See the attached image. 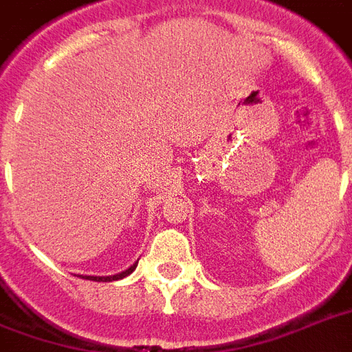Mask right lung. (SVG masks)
Segmentation results:
<instances>
[{"mask_svg":"<svg viewBox=\"0 0 352 352\" xmlns=\"http://www.w3.org/2000/svg\"><path fill=\"white\" fill-rule=\"evenodd\" d=\"M138 264V262H136ZM136 264H133L129 270H125V272L118 273V275H112V277H82L87 278V280H98V283H111V280H120V278L127 277L129 273H133L134 270H136Z\"/></svg>","mask_w":352,"mask_h":352,"instance_id":"obj_1","label":"right lung"}]
</instances>
